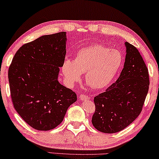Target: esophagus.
Wrapping results in <instances>:
<instances>
[{"label": "esophagus", "mask_w": 159, "mask_h": 159, "mask_svg": "<svg viewBox=\"0 0 159 159\" xmlns=\"http://www.w3.org/2000/svg\"><path fill=\"white\" fill-rule=\"evenodd\" d=\"M89 98L88 96L84 95V94H81L80 95V101H85V100H88Z\"/></svg>", "instance_id": "esophagus-1"}]
</instances>
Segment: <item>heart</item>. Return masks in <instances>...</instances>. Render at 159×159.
Masks as SVG:
<instances>
[{
    "label": "heart",
    "mask_w": 159,
    "mask_h": 159,
    "mask_svg": "<svg viewBox=\"0 0 159 159\" xmlns=\"http://www.w3.org/2000/svg\"><path fill=\"white\" fill-rule=\"evenodd\" d=\"M123 55L116 49L101 45H92L80 49L75 61L66 58L61 70L65 81L72 86L85 73L86 81L95 89L109 85L123 64Z\"/></svg>",
    "instance_id": "heart-1"
}]
</instances>
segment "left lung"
<instances>
[{
  "instance_id": "8db88e82",
  "label": "left lung",
  "mask_w": 159,
  "mask_h": 159,
  "mask_svg": "<svg viewBox=\"0 0 159 159\" xmlns=\"http://www.w3.org/2000/svg\"><path fill=\"white\" fill-rule=\"evenodd\" d=\"M124 68L115 83L94 98L92 123L104 133H115L129 126L142 111L149 88L148 70L138 50L126 42Z\"/></svg>"
}]
</instances>
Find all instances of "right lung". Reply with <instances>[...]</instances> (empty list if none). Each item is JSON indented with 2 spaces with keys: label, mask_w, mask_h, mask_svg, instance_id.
Instances as JSON below:
<instances>
[{
  "label": "right lung",
  "mask_w": 159,
  "mask_h": 159,
  "mask_svg": "<svg viewBox=\"0 0 159 159\" xmlns=\"http://www.w3.org/2000/svg\"><path fill=\"white\" fill-rule=\"evenodd\" d=\"M66 32L43 35L23 45L8 69L14 107L30 127L53 129L62 122L77 95L58 81L66 56Z\"/></svg>",
  "instance_id": "1"
}]
</instances>
